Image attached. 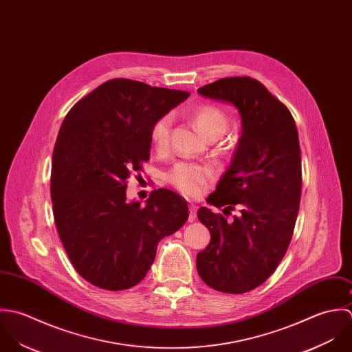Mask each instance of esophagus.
Segmentation results:
<instances>
[{"mask_svg": "<svg viewBox=\"0 0 352 352\" xmlns=\"http://www.w3.org/2000/svg\"><path fill=\"white\" fill-rule=\"evenodd\" d=\"M189 211L190 212H189V219H188V220L192 223V221H195V220H196V216H197V207H196L195 204H190V206H189Z\"/></svg>", "mask_w": 352, "mask_h": 352, "instance_id": "esophagus-1", "label": "esophagus"}]
</instances>
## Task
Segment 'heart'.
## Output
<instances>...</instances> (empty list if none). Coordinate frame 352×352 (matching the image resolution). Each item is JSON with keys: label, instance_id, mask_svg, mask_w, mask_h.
Segmentation results:
<instances>
[{"label": "heart", "instance_id": "b5f03b06", "mask_svg": "<svg viewBox=\"0 0 352 352\" xmlns=\"http://www.w3.org/2000/svg\"><path fill=\"white\" fill-rule=\"evenodd\" d=\"M190 117L196 128L207 139H217L227 129V116L216 106H197L190 111ZM171 125V114H163L153 122L151 128V141L155 148L162 149L167 145ZM166 177L168 182L173 184L179 192L186 196L196 197L201 195L208 186V182L212 178V171L207 166L190 162H179L167 173Z\"/></svg>", "mask_w": 352, "mask_h": 352}]
</instances>
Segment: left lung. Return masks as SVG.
I'll list each match as a JSON object with an SVG mask.
<instances>
[{
    "instance_id": "8db88e82",
    "label": "left lung",
    "mask_w": 352,
    "mask_h": 352,
    "mask_svg": "<svg viewBox=\"0 0 352 352\" xmlns=\"http://www.w3.org/2000/svg\"><path fill=\"white\" fill-rule=\"evenodd\" d=\"M201 96L232 104L242 132L228 170L199 220L211 242L197 254L200 278L213 289L243 294L267 280L280 264L292 238L302 190L300 148L288 109L260 81L226 77L197 89Z\"/></svg>"
}]
</instances>
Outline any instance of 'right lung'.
<instances>
[{"label": "right lung", "instance_id": "right-lung-1", "mask_svg": "<svg viewBox=\"0 0 352 352\" xmlns=\"http://www.w3.org/2000/svg\"><path fill=\"white\" fill-rule=\"evenodd\" d=\"M190 94L114 78L67 114L53 151L52 201L58 235L78 275L104 289L139 284L162 238L189 217L168 189L145 206L126 199V179L149 160L153 122Z\"/></svg>", "mask_w": 352, "mask_h": 352}]
</instances>
